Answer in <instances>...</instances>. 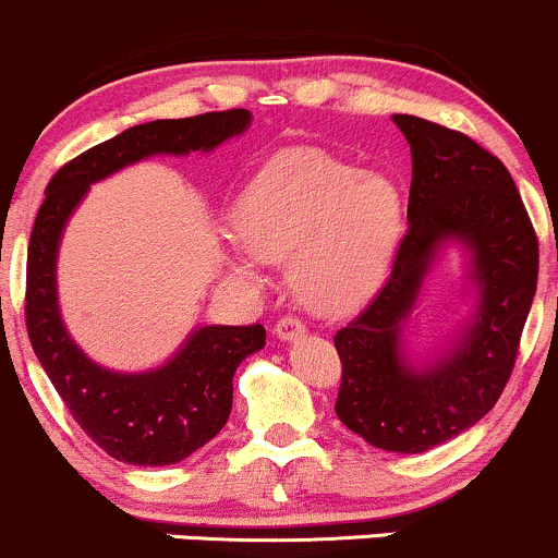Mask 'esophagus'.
<instances>
[{
  "label": "esophagus",
  "mask_w": 558,
  "mask_h": 558,
  "mask_svg": "<svg viewBox=\"0 0 558 558\" xmlns=\"http://www.w3.org/2000/svg\"><path fill=\"white\" fill-rule=\"evenodd\" d=\"M304 323L296 320V317H280L278 326H275V336L280 341H296L299 336H304Z\"/></svg>",
  "instance_id": "esophagus-1"
}]
</instances>
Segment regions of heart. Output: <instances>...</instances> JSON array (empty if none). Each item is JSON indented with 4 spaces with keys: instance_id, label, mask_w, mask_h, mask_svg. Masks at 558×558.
<instances>
[{
    "instance_id": "heart-1",
    "label": "heart",
    "mask_w": 558,
    "mask_h": 558,
    "mask_svg": "<svg viewBox=\"0 0 558 558\" xmlns=\"http://www.w3.org/2000/svg\"><path fill=\"white\" fill-rule=\"evenodd\" d=\"M232 280L259 286V262H291L299 299L341 317L378 291L402 238V198L387 177L317 150L275 156L230 206Z\"/></svg>"
}]
</instances>
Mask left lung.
Listing matches in <instances>:
<instances>
[{"label":"left lung","mask_w":558,"mask_h":558,"mask_svg":"<svg viewBox=\"0 0 558 558\" xmlns=\"http://www.w3.org/2000/svg\"><path fill=\"white\" fill-rule=\"evenodd\" d=\"M413 158L408 232L368 310L333 336L341 357L336 415L387 452H426L498 402L537 289V238L511 174L466 134L391 116ZM450 245L475 293L464 326L426 359L407 344L423 286Z\"/></svg>","instance_id":"8db88e82"}]
</instances>
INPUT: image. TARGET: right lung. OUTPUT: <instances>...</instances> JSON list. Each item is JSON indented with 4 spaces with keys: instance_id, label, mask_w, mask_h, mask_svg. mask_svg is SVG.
Segmentation results:
<instances>
[{
    "instance_id": "right-lung-1",
    "label": "right lung",
    "mask_w": 558,
    "mask_h": 558,
    "mask_svg": "<svg viewBox=\"0 0 558 558\" xmlns=\"http://www.w3.org/2000/svg\"><path fill=\"white\" fill-rule=\"evenodd\" d=\"M248 126L251 110L243 108L137 124L73 158L45 190L28 241V339L76 424L116 461L169 466L217 437L230 418L232 376L248 354L265 347L267 333L262 326H198L156 368H106L73 341L60 315L63 232L95 182L153 156L211 153Z\"/></svg>"
}]
</instances>
